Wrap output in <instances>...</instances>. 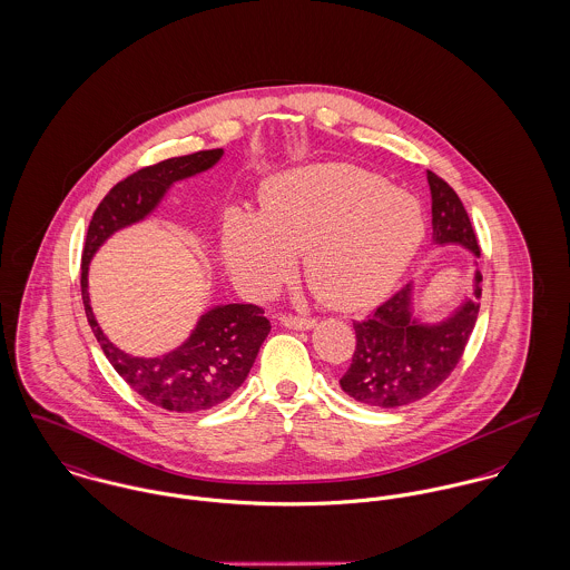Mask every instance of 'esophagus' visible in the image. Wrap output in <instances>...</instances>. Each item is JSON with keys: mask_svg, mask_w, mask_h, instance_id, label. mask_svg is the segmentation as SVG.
Wrapping results in <instances>:
<instances>
[{"mask_svg": "<svg viewBox=\"0 0 570 570\" xmlns=\"http://www.w3.org/2000/svg\"><path fill=\"white\" fill-rule=\"evenodd\" d=\"M279 321H282L284 327H288V330H302V332H307V330H312V327L316 325L314 318H302V316H291V314H288V316L284 314Z\"/></svg>", "mask_w": 570, "mask_h": 570, "instance_id": "34e87169", "label": "esophagus"}]
</instances>
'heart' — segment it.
I'll list each match as a JSON object with an SVG mask.
<instances>
[{
  "label": "heart",
  "instance_id": "heart-1",
  "mask_svg": "<svg viewBox=\"0 0 570 570\" xmlns=\"http://www.w3.org/2000/svg\"><path fill=\"white\" fill-rule=\"evenodd\" d=\"M425 236L419 202L353 165H314L275 179L263 213L229 210L223 258L236 286L266 297L304 254L312 293L336 309L373 306L391 293Z\"/></svg>",
  "mask_w": 570,
  "mask_h": 570
}]
</instances>
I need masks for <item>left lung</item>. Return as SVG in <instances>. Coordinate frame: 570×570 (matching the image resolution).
Here are the masks:
<instances>
[{
    "label": "left lung",
    "instance_id": "1",
    "mask_svg": "<svg viewBox=\"0 0 570 570\" xmlns=\"http://www.w3.org/2000/svg\"><path fill=\"white\" fill-rule=\"evenodd\" d=\"M432 190L434 245H460L480 258L471 219L455 190L428 171ZM414 284L377 307L366 321L353 323L355 351L341 389L373 407H399L436 391L460 362L480 314L482 273L475 271L473 293L436 323L421 321L412 302Z\"/></svg>",
    "mask_w": 570,
    "mask_h": 570
}]
</instances>
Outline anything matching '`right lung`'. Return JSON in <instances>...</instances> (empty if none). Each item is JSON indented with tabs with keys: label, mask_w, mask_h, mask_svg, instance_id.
Segmentation results:
<instances>
[{
	"label": "right lung",
	"mask_w": 570,
	"mask_h": 570,
	"mask_svg": "<svg viewBox=\"0 0 570 570\" xmlns=\"http://www.w3.org/2000/svg\"><path fill=\"white\" fill-rule=\"evenodd\" d=\"M220 156L223 149H208L169 158L112 186L90 219L82 254V302L88 325L108 362L149 403L181 414L210 410L240 389L271 332L263 307H210L179 347L156 357H138L110 343L99 327L88 297V266L115 232L147 219L176 181L213 169Z\"/></svg>",
	"instance_id": "1"
}]
</instances>
